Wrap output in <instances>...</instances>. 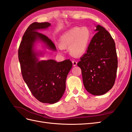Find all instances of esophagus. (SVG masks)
I'll return each mask as SVG.
<instances>
[{"label": "esophagus", "instance_id": "obj_1", "mask_svg": "<svg viewBox=\"0 0 132 132\" xmlns=\"http://www.w3.org/2000/svg\"><path fill=\"white\" fill-rule=\"evenodd\" d=\"M72 64H73L74 66H75L77 65V61L76 60H72Z\"/></svg>", "mask_w": 132, "mask_h": 132}]
</instances>
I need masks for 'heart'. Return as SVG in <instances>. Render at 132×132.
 I'll return each mask as SVG.
<instances>
[{
    "label": "heart",
    "instance_id": "b5f03b06",
    "mask_svg": "<svg viewBox=\"0 0 132 132\" xmlns=\"http://www.w3.org/2000/svg\"><path fill=\"white\" fill-rule=\"evenodd\" d=\"M91 33L86 27H74L62 36L60 45L62 47H70V52L75 56L83 54L90 43Z\"/></svg>",
    "mask_w": 132,
    "mask_h": 132
}]
</instances>
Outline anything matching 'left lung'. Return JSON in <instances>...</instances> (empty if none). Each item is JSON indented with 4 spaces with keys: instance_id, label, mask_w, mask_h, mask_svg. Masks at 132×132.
Instances as JSON below:
<instances>
[{
    "instance_id": "obj_1",
    "label": "left lung",
    "mask_w": 132,
    "mask_h": 132,
    "mask_svg": "<svg viewBox=\"0 0 132 132\" xmlns=\"http://www.w3.org/2000/svg\"><path fill=\"white\" fill-rule=\"evenodd\" d=\"M95 31L77 65L81 69L86 90L94 95H102L114 85L118 61L115 43L110 33L99 25Z\"/></svg>"
}]
</instances>
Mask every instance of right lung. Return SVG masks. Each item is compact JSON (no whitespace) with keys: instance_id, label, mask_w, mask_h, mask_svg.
Masks as SVG:
<instances>
[{"instance_id":"right-lung-1","label":"right lung","mask_w":132,"mask_h":132,"mask_svg":"<svg viewBox=\"0 0 132 132\" xmlns=\"http://www.w3.org/2000/svg\"><path fill=\"white\" fill-rule=\"evenodd\" d=\"M50 26L47 22H35L25 32L18 50V57L23 79L36 99L44 103L53 104L60 100L65 91L66 80L72 64L69 60L38 61L33 52L38 39L50 49L55 50L54 43L46 36L36 31Z\"/></svg>"}]
</instances>
